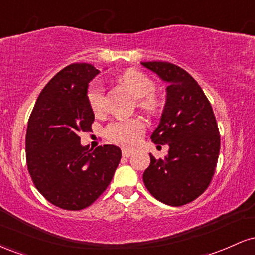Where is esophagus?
<instances>
[{"mask_svg": "<svg viewBox=\"0 0 255 255\" xmlns=\"http://www.w3.org/2000/svg\"><path fill=\"white\" fill-rule=\"evenodd\" d=\"M131 154H133V152H131L130 150H127V148H122V156H124V157L128 158V157H130Z\"/></svg>", "mask_w": 255, "mask_h": 255, "instance_id": "esophagus-1", "label": "esophagus"}]
</instances>
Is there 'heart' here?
Masks as SVG:
<instances>
[{
	"mask_svg": "<svg viewBox=\"0 0 255 255\" xmlns=\"http://www.w3.org/2000/svg\"><path fill=\"white\" fill-rule=\"evenodd\" d=\"M122 84L139 98V105L147 113H156L159 108V101L153 95L156 84L144 73L130 69L121 77ZM87 102L95 114L103 113L105 109V93L103 85L99 81H92L87 87ZM145 124L140 119H124L110 122L105 128V135L115 144L133 147L139 142L145 133Z\"/></svg>",
	"mask_w": 255,
	"mask_h": 255,
	"instance_id": "obj_1",
	"label": "heart"
}]
</instances>
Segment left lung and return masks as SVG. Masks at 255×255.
<instances>
[{"label":"left lung","mask_w":255,"mask_h":255,"mask_svg":"<svg viewBox=\"0 0 255 255\" xmlns=\"http://www.w3.org/2000/svg\"><path fill=\"white\" fill-rule=\"evenodd\" d=\"M168 83L160 122L152 133L156 145H169L168 156L151 163L142 178L160 203L181 206L206 191L217 166L221 136L211 103L194 78L170 62H141Z\"/></svg>","instance_id":"obj_1"}]
</instances>
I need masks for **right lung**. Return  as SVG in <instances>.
<instances>
[{"label": "right lung", "mask_w": 255, "mask_h": 255, "mask_svg": "<svg viewBox=\"0 0 255 255\" xmlns=\"http://www.w3.org/2000/svg\"><path fill=\"white\" fill-rule=\"evenodd\" d=\"M99 73L92 64L72 63L45 85L28 119L26 163L32 181L49 203L78 211L99 198L118 168V146L92 151L80 144L95 114L87 102L89 83Z\"/></svg>", "instance_id": "add662e5"}]
</instances>
